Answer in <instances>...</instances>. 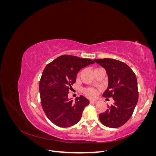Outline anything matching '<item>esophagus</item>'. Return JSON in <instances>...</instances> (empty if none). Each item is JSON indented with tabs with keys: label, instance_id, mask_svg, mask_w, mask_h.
<instances>
[{
	"label": "esophagus",
	"instance_id": "1",
	"mask_svg": "<svg viewBox=\"0 0 156 156\" xmlns=\"http://www.w3.org/2000/svg\"><path fill=\"white\" fill-rule=\"evenodd\" d=\"M98 101L96 100H90V103H91V104H94V103H97Z\"/></svg>",
	"mask_w": 156,
	"mask_h": 156
}]
</instances>
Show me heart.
<instances>
[{
    "label": "heart",
    "instance_id": "1",
    "mask_svg": "<svg viewBox=\"0 0 156 156\" xmlns=\"http://www.w3.org/2000/svg\"><path fill=\"white\" fill-rule=\"evenodd\" d=\"M84 93L88 97L94 98L96 96L97 92L95 89L93 88H86L84 90Z\"/></svg>",
    "mask_w": 156,
    "mask_h": 156
}]
</instances>
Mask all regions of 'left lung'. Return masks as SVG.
<instances>
[{"label": "left lung", "instance_id": "left-lung-1", "mask_svg": "<svg viewBox=\"0 0 156 156\" xmlns=\"http://www.w3.org/2000/svg\"><path fill=\"white\" fill-rule=\"evenodd\" d=\"M106 69L108 88L103 96L112 98L114 104L99 115L101 123L116 128L128 121L138 101L137 81L135 73L126 63L112 58L94 60Z\"/></svg>", "mask_w": 156, "mask_h": 156}]
</instances>
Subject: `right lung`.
I'll return each mask as SVG.
<instances>
[{"instance_id":"right-lung-1","label":"right lung","mask_w":156,"mask_h":156,"mask_svg":"<svg viewBox=\"0 0 156 156\" xmlns=\"http://www.w3.org/2000/svg\"><path fill=\"white\" fill-rule=\"evenodd\" d=\"M90 58L64 55L46 66L39 84L41 107L49 120L58 127H67L80 120L89 100L83 96L75 101L68 94L76 81L79 71L94 64Z\"/></svg>"}]
</instances>
